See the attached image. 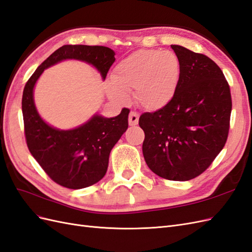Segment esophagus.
<instances>
[{
    "mask_svg": "<svg viewBox=\"0 0 252 252\" xmlns=\"http://www.w3.org/2000/svg\"><path fill=\"white\" fill-rule=\"evenodd\" d=\"M138 119H139L138 114L135 112H131L130 115H128V125L132 126H136L138 124Z\"/></svg>",
    "mask_w": 252,
    "mask_h": 252,
    "instance_id": "obj_1",
    "label": "esophagus"
}]
</instances>
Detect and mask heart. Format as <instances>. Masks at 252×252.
<instances>
[{"mask_svg":"<svg viewBox=\"0 0 252 252\" xmlns=\"http://www.w3.org/2000/svg\"><path fill=\"white\" fill-rule=\"evenodd\" d=\"M181 71V62L171 51L139 50L116 64L108 94L124 102L125 90L134 89L138 105L148 111H158L175 98Z\"/></svg>","mask_w":252,"mask_h":252,"instance_id":"1","label":"heart"}]
</instances>
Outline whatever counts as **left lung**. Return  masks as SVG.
I'll use <instances>...</instances> for the list:
<instances>
[{
  "instance_id": "obj_1",
  "label": "left lung",
  "mask_w": 252,
  "mask_h": 252,
  "mask_svg": "<svg viewBox=\"0 0 252 252\" xmlns=\"http://www.w3.org/2000/svg\"><path fill=\"white\" fill-rule=\"evenodd\" d=\"M181 79L168 105L139 117L143 154L160 178L189 181L208 168L227 141L232 101L222 71L208 56L172 44Z\"/></svg>"
}]
</instances>
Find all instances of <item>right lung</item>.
<instances>
[{
	"label": "right lung",
	"instance_id": "add662e5",
	"mask_svg": "<svg viewBox=\"0 0 252 252\" xmlns=\"http://www.w3.org/2000/svg\"><path fill=\"white\" fill-rule=\"evenodd\" d=\"M66 60L92 64L104 81L115 62V52L102 46H63L36 69L23 90L22 114L30 152L54 182L80 189L105 176L109 153L127 128L130 109L124 108L111 118L95 113L85 124L70 130L49 125L37 111L34 88L44 70Z\"/></svg>",
	"mask_w": 252,
	"mask_h": 252
}]
</instances>
